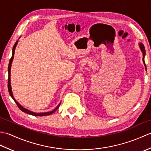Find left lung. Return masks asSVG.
<instances>
[{
    "mask_svg": "<svg viewBox=\"0 0 151 151\" xmlns=\"http://www.w3.org/2000/svg\"><path fill=\"white\" fill-rule=\"evenodd\" d=\"M139 48H140V49H141V51H142V52L143 54V62L144 65H145V69L147 70V67H146V65H145V60H144V58H145V47H144L143 44L142 43H139Z\"/></svg>",
    "mask_w": 151,
    "mask_h": 151,
    "instance_id": "obj_1",
    "label": "left lung"
}]
</instances>
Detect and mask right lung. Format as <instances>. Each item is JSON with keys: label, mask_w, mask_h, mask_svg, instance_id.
Segmentation results:
<instances>
[{"label": "right lung", "mask_w": 151, "mask_h": 151, "mask_svg": "<svg viewBox=\"0 0 151 151\" xmlns=\"http://www.w3.org/2000/svg\"><path fill=\"white\" fill-rule=\"evenodd\" d=\"M20 38V37H19ZM18 41L19 40H17V41H16L14 47H13V49H12V58L10 60H9V65H8V91H9V95L11 96L12 98L14 99V101L15 102V103L17 104V106L19 107V108L20 109V110L24 112V113H27V114H30V115H34V116H45V115H49L50 114H53L54 111H56V110L58 108H59L60 105L61 104L60 103L57 106L56 108L54 109V110H53L52 111H49V112H43V113H36V112H34V111H32L29 110H27V109L24 108L23 106H22L19 103V102L15 100L14 95H13V93H12V86H11V82H10V74H11V67H12V62H13V60H14V53H15V48H16V46H17V45L18 43Z\"/></svg>", "instance_id": "add662e5"}]
</instances>
